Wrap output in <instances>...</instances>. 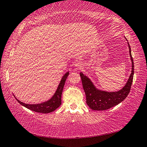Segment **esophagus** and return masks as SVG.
<instances>
[{
	"label": "esophagus",
	"mask_w": 147,
	"mask_h": 147,
	"mask_svg": "<svg viewBox=\"0 0 147 147\" xmlns=\"http://www.w3.org/2000/svg\"><path fill=\"white\" fill-rule=\"evenodd\" d=\"M83 68V64L81 63V62H78V63H76L74 65V69L76 70H80Z\"/></svg>",
	"instance_id": "esophagus-1"
}]
</instances>
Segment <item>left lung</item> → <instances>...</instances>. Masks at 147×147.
Listing matches in <instances>:
<instances>
[{
	"instance_id": "1",
	"label": "left lung",
	"mask_w": 147,
	"mask_h": 147,
	"mask_svg": "<svg viewBox=\"0 0 147 147\" xmlns=\"http://www.w3.org/2000/svg\"><path fill=\"white\" fill-rule=\"evenodd\" d=\"M128 45L129 53L131 61V73L127 82L123 88L117 91L108 92L100 90L94 85L92 81L82 73H80L84 90L86 96V103L93 110L103 111L117 105L126 98L130 93L131 84L133 82L134 65L133 58L131 54V48Z\"/></svg>"
}]
</instances>
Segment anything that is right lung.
Returning <instances> with one entry per match:
<instances>
[{"instance_id":"add662e5","label":"right lung","mask_w":147,"mask_h":147,"mask_svg":"<svg viewBox=\"0 0 147 147\" xmlns=\"http://www.w3.org/2000/svg\"><path fill=\"white\" fill-rule=\"evenodd\" d=\"M69 74V72L68 71L63 76L56 92L53 94V96L48 100L43 102H41V103H39V104H25L23 102L20 101L14 96L15 98H16L17 101L21 105L25 107V108H28L29 109H30L32 111H36V112H38V113H48L53 112V111H54L55 109L59 108V106L61 105L62 91H63L65 83V80L67 78Z\"/></svg>"}]
</instances>
